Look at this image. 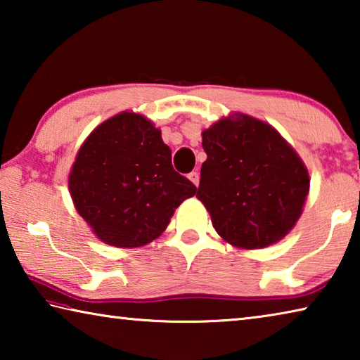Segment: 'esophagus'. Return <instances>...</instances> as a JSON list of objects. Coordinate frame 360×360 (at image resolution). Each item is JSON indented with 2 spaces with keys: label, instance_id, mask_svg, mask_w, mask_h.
Instances as JSON below:
<instances>
[{
  "label": "esophagus",
  "instance_id": "esophagus-1",
  "mask_svg": "<svg viewBox=\"0 0 360 360\" xmlns=\"http://www.w3.org/2000/svg\"><path fill=\"white\" fill-rule=\"evenodd\" d=\"M188 179H191L195 186H198V182H200V176H198V173H197V172H192V173H188Z\"/></svg>",
  "mask_w": 360,
  "mask_h": 360
}]
</instances>
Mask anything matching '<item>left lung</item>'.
<instances>
[{"label": "left lung", "instance_id": "left-lung-1", "mask_svg": "<svg viewBox=\"0 0 360 360\" xmlns=\"http://www.w3.org/2000/svg\"><path fill=\"white\" fill-rule=\"evenodd\" d=\"M206 160L197 197L229 245L262 249L281 241L302 216L309 173L295 149L264 120L243 112L202 131Z\"/></svg>", "mask_w": 360, "mask_h": 360}]
</instances>
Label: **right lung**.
<instances>
[{"label": "right lung", "instance_id": "add662e5", "mask_svg": "<svg viewBox=\"0 0 360 360\" xmlns=\"http://www.w3.org/2000/svg\"><path fill=\"white\" fill-rule=\"evenodd\" d=\"M68 188L96 238L115 248H138L158 238L174 210L197 192L173 169L162 131L129 111L112 115L85 138Z\"/></svg>", "mask_w": 360, "mask_h": 360}]
</instances>
